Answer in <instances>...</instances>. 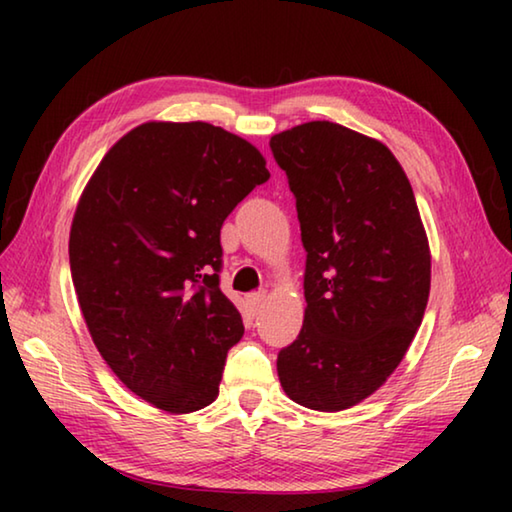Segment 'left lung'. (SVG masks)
Listing matches in <instances>:
<instances>
[{"instance_id": "1", "label": "left lung", "mask_w": 512, "mask_h": 512, "mask_svg": "<svg viewBox=\"0 0 512 512\" xmlns=\"http://www.w3.org/2000/svg\"><path fill=\"white\" fill-rule=\"evenodd\" d=\"M253 144L205 121H149L103 155L69 232L79 307L103 361L173 415L219 395L244 336L219 289L221 225L268 180Z\"/></svg>"}]
</instances>
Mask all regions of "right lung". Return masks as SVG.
<instances>
[{"mask_svg":"<svg viewBox=\"0 0 512 512\" xmlns=\"http://www.w3.org/2000/svg\"><path fill=\"white\" fill-rule=\"evenodd\" d=\"M271 149L307 250L305 320L277 354V377L296 404L345 411L386 384L418 334L429 239L406 173L366 137L307 121L273 135Z\"/></svg>","mask_w":512,"mask_h":512,"instance_id":"add662e5","label":"right lung"}]
</instances>
